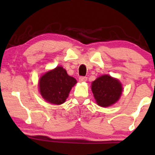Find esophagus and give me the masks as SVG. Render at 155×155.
<instances>
[{"label": "esophagus", "mask_w": 155, "mask_h": 155, "mask_svg": "<svg viewBox=\"0 0 155 155\" xmlns=\"http://www.w3.org/2000/svg\"><path fill=\"white\" fill-rule=\"evenodd\" d=\"M87 79V78L86 76H80V77L79 78V81H81V82L86 81Z\"/></svg>", "instance_id": "esophagus-1"}]
</instances>
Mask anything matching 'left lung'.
Segmentation results:
<instances>
[{
	"instance_id": "8db88e82",
	"label": "left lung",
	"mask_w": 155,
	"mask_h": 155,
	"mask_svg": "<svg viewBox=\"0 0 155 155\" xmlns=\"http://www.w3.org/2000/svg\"><path fill=\"white\" fill-rule=\"evenodd\" d=\"M92 91L97 105L108 107L119 100L122 87L117 79L108 75H104L92 83Z\"/></svg>"
}]
</instances>
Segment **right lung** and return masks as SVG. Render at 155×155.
Listing matches in <instances>:
<instances>
[{
  "label": "right lung",
  "mask_w": 155,
  "mask_h": 155,
  "mask_svg": "<svg viewBox=\"0 0 155 155\" xmlns=\"http://www.w3.org/2000/svg\"><path fill=\"white\" fill-rule=\"evenodd\" d=\"M76 80L68 75L62 67L46 73L39 79L41 95L50 104H63L68 97L71 90L76 84Z\"/></svg>",
  "instance_id": "right-lung-1"
}]
</instances>
